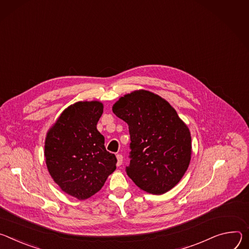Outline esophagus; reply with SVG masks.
<instances>
[{"label":"esophagus","instance_id":"34e87169","mask_svg":"<svg viewBox=\"0 0 249 249\" xmlns=\"http://www.w3.org/2000/svg\"><path fill=\"white\" fill-rule=\"evenodd\" d=\"M123 164V155L122 154H117V165L118 166H121Z\"/></svg>","mask_w":249,"mask_h":249}]
</instances>
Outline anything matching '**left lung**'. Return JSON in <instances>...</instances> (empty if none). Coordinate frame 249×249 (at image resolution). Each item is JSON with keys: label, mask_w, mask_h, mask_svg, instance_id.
I'll list each match as a JSON object with an SVG mask.
<instances>
[{"label": "left lung", "mask_w": 249, "mask_h": 249, "mask_svg": "<svg viewBox=\"0 0 249 249\" xmlns=\"http://www.w3.org/2000/svg\"><path fill=\"white\" fill-rule=\"evenodd\" d=\"M114 114L128 124L127 176L142 190L161 195L183 177L191 160V134L176 110L161 97L135 91L122 97Z\"/></svg>", "instance_id": "8db88e82"}]
</instances>
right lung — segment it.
Returning a JSON list of instances; mask_svg holds the SVG:
<instances>
[{"instance_id": "right-lung-1", "label": "right lung", "mask_w": 249, "mask_h": 249, "mask_svg": "<svg viewBox=\"0 0 249 249\" xmlns=\"http://www.w3.org/2000/svg\"><path fill=\"white\" fill-rule=\"evenodd\" d=\"M100 102H78L68 107L48 131L44 156L48 171L67 194L85 200L104 186L116 170L117 157L107 151L97 124Z\"/></svg>"}]
</instances>
